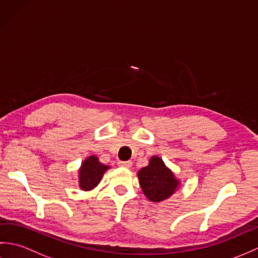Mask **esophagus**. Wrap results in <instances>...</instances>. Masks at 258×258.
<instances>
[{
    "label": "esophagus",
    "mask_w": 258,
    "mask_h": 258,
    "mask_svg": "<svg viewBox=\"0 0 258 258\" xmlns=\"http://www.w3.org/2000/svg\"><path fill=\"white\" fill-rule=\"evenodd\" d=\"M118 166L124 167V168H130L131 166H132V162L131 161H119Z\"/></svg>",
    "instance_id": "1"
}]
</instances>
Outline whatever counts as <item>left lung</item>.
<instances>
[{
    "mask_svg": "<svg viewBox=\"0 0 258 258\" xmlns=\"http://www.w3.org/2000/svg\"><path fill=\"white\" fill-rule=\"evenodd\" d=\"M139 179L145 196L152 202L166 200L178 186V180L157 156H153L150 165L141 169Z\"/></svg>",
    "mask_w": 258,
    "mask_h": 258,
    "instance_id": "8db88e82",
    "label": "left lung"
}]
</instances>
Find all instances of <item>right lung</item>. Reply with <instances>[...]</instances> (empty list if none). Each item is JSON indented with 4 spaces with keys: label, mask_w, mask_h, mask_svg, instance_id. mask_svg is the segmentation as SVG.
<instances>
[{
    "label": "right lung",
    "mask_w": 258,
    "mask_h": 258,
    "mask_svg": "<svg viewBox=\"0 0 258 258\" xmlns=\"http://www.w3.org/2000/svg\"><path fill=\"white\" fill-rule=\"evenodd\" d=\"M108 166L98 162L96 156H90L82 164L80 169V186L82 189L90 190L100 183L104 172Z\"/></svg>",
    "instance_id": "1"
}]
</instances>
